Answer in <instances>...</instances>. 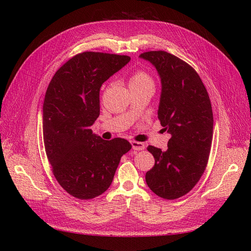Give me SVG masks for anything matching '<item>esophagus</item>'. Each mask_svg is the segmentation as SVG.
Instances as JSON below:
<instances>
[{"label":"esophagus","mask_w":251,"mask_h":251,"mask_svg":"<svg viewBox=\"0 0 251 251\" xmlns=\"http://www.w3.org/2000/svg\"><path fill=\"white\" fill-rule=\"evenodd\" d=\"M131 144H132V149H133L134 151H142V150L146 149V146H144V144H143L142 142L132 141Z\"/></svg>","instance_id":"esophagus-1"}]
</instances>
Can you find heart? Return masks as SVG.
<instances>
[{"mask_svg":"<svg viewBox=\"0 0 251 251\" xmlns=\"http://www.w3.org/2000/svg\"><path fill=\"white\" fill-rule=\"evenodd\" d=\"M148 85H154V81L150 75L144 71H136L128 78V86L131 89L140 88Z\"/></svg>","mask_w":251,"mask_h":251,"instance_id":"heart-1","label":"heart"}]
</instances>
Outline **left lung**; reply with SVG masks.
<instances>
[{
  "mask_svg": "<svg viewBox=\"0 0 251 251\" xmlns=\"http://www.w3.org/2000/svg\"><path fill=\"white\" fill-rule=\"evenodd\" d=\"M139 57L160 77L158 118L172 136L166 151L149 146L155 165L146 181L157 196L174 200L191 191L206 168L214 128L209 96L198 73L177 56L150 51Z\"/></svg>",
  "mask_w": 251,
  "mask_h": 251,
  "instance_id": "left-lung-1",
  "label": "left lung"
}]
</instances>
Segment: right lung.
<instances>
[{
    "label": "right lung",
    "instance_id": "obj_1",
    "mask_svg": "<svg viewBox=\"0 0 251 251\" xmlns=\"http://www.w3.org/2000/svg\"><path fill=\"white\" fill-rule=\"evenodd\" d=\"M130 60L83 52L60 67L48 86L43 103L45 150L57 182L77 199L107 191L121 156L132 149L126 139L103 140L91 130L100 116V87Z\"/></svg>",
    "mask_w": 251,
    "mask_h": 251
}]
</instances>
